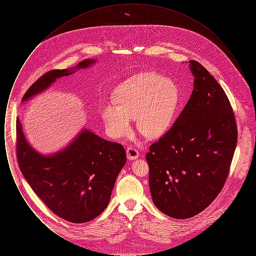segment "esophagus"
Wrapping results in <instances>:
<instances>
[{
	"mask_svg": "<svg viewBox=\"0 0 256 256\" xmlns=\"http://www.w3.org/2000/svg\"><path fill=\"white\" fill-rule=\"evenodd\" d=\"M126 156H128V158L130 159V160H134V159L138 158H139V152L136 148H134L128 146L126 148Z\"/></svg>",
	"mask_w": 256,
	"mask_h": 256,
	"instance_id": "obj_1",
	"label": "esophagus"
}]
</instances>
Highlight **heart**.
Wrapping results in <instances>:
<instances>
[{"label":"heart","instance_id":"1","mask_svg":"<svg viewBox=\"0 0 256 256\" xmlns=\"http://www.w3.org/2000/svg\"><path fill=\"white\" fill-rule=\"evenodd\" d=\"M178 104V88L174 80L158 74L141 73L118 86L114 102H102L100 113L111 137L130 134L135 118L137 130L154 139L170 128Z\"/></svg>","mask_w":256,"mask_h":256}]
</instances>
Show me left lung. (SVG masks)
<instances>
[{"label":"left lung","mask_w":256,"mask_h":256,"mask_svg":"<svg viewBox=\"0 0 256 256\" xmlns=\"http://www.w3.org/2000/svg\"><path fill=\"white\" fill-rule=\"evenodd\" d=\"M192 95L170 130L150 146L146 159L152 198L174 219L204 211L219 195L237 144L230 102L213 76L189 61Z\"/></svg>","instance_id":"1"}]
</instances>
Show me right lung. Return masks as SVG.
<instances>
[{
    "label": "right lung",
    "mask_w": 256,
    "mask_h": 256,
    "mask_svg": "<svg viewBox=\"0 0 256 256\" xmlns=\"http://www.w3.org/2000/svg\"><path fill=\"white\" fill-rule=\"evenodd\" d=\"M96 62L88 58L73 68L43 74L26 92L22 102L47 90L58 78L89 68ZM16 128L20 170L50 211L68 222L82 224L96 218L106 208L117 176L126 161L121 144L82 128L60 150L42 154L28 142L19 118Z\"/></svg>",
    "instance_id": "right-lung-1"
}]
</instances>
